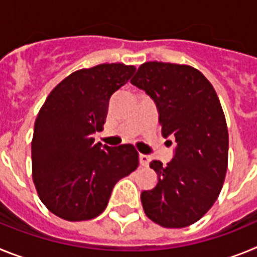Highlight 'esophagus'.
Segmentation results:
<instances>
[{
    "mask_svg": "<svg viewBox=\"0 0 257 257\" xmlns=\"http://www.w3.org/2000/svg\"><path fill=\"white\" fill-rule=\"evenodd\" d=\"M139 161H140V165H142V166H148L149 161H151V157H149L148 154L140 153L139 154Z\"/></svg>",
    "mask_w": 257,
    "mask_h": 257,
    "instance_id": "1",
    "label": "esophagus"
}]
</instances>
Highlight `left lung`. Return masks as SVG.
Here are the masks:
<instances>
[{
  "instance_id": "obj_1",
  "label": "left lung",
  "mask_w": 257,
  "mask_h": 257,
  "mask_svg": "<svg viewBox=\"0 0 257 257\" xmlns=\"http://www.w3.org/2000/svg\"><path fill=\"white\" fill-rule=\"evenodd\" d=\"M131 83L153 99L162 135L178 144L171 162L149 163L158 183L142 193L145 215L163 228L192 225L212 207L228 170V127L216 91L196 68L162 61L140 65Z\"/></svg>"
}]
</instances>
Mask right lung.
Wrapping results in <instances>:
<instances>
[{"instance_id":"1","label":"right lung","mask_w":257,"mask_h":257,"mask_svg":"<svg viewBox=\"0 0 257 257\" xmlns=\"http://www.w3.org/2000/svg\"><path fill=\"white\" fill-rule=\"evenodd\" d=\"M136 68L122 63L78 69L54 87L41 106L32 139V178L47 210L68 221H85L105 210L119 179L135 171L133 144L95 143L109 99Z\"/></svg>"}]
</instances>
